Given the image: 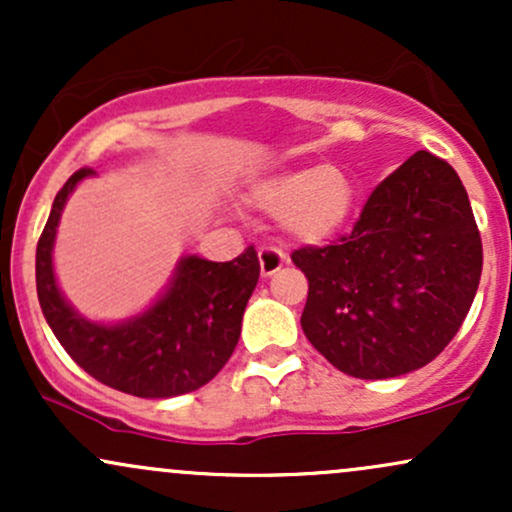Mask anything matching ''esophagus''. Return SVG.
Here are the masks:
<instances>
[{
	"mask_svg": "<svg viewBox=\"0 0 512 512\" xmlns=\"http://www.w3.org/2000/svg\"><path fill=\"white\" fill-rule=\"evenodd\" d=\"M257 257H260V272L262 276H272L281 269V264L286 262V255L281 252L279 248H272V245H267V248H260L257 252Z\"/></svg>",
	"mask_w": 512,
	"mask_h": 512,
	"instance_id": "esophagus-1",
	"label": "esophagus"
}]
</instances>
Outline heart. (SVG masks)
<instances>
[{"label":"heart","mask_w":512,"mask_h":512,"mask_svg":"<svg viewBox=\"0 0 512 512\" xmlns=\"http://www.w3.org/2000/svg\"><path fill=\"white\" fill-rule=\"evenodd\" d=\"M245 199L264 214L281 216L293 238L317 243L334 236L349 221L358 190L344 168L308 163L255 180Z\"/></svg>","instance_id":"b5f03b06"}]
</instances>
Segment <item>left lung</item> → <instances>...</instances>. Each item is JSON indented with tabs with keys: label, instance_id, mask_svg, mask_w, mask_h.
I'll return each mask as SVG.
<instances>
[{
	"label": "left lung",
	"instance_id": "8db88e82",
	"mask_svg": "<svg viewBox=\"0 0 512 512\" xmlns=\"http://www.w3.org/2000/svg\"><path fill=\"white\" fill-rule=\"evenodd\" d=\"M291 260L308 276V342L342 373L383 380L424 368L450 344L484 252L460 175L416 151L375 187L349 236Z\"/></svg>",
	"mask_w": 512,
	"mask_h": 512
}]
</instances>
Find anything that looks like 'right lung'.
<instances>
[{"mask_svg":"<svg viewBox=\"0 0 512 512\" xmlns=\"http://www.w3.org/2000/svg\"><path fill=\"white\" fill-rule=\"evenodd\" d=\"M91 175L96 170L81 168L64 182L38 240L35 286L45 320L64 351L98 383L146 399L195 392L236 349L245 305L260 279L257 252L250 245L231 262L182 257L166 293L142 315L117 325L88 320L57 286L52 245L69 195Z\"/></svg>","mask_w":512,"mask_h":512,"instance_id":"1","label":"right lung"}]
</instances>
